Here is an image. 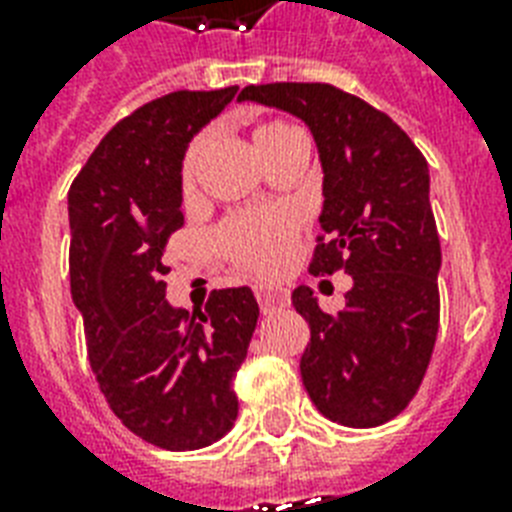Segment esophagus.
Listing matches in <instances>:
<instances>
[{
	"mask_svg": "<svg viewBox=\"0 0 512 512\" xmlns=\"http://www.w3.org/2000/svg\"><path fill=\"white\" fill-rule=\"evenodd\" d=\"M257 303H260V311L263 313H273L284 308L289 303L287 292H281V289H271V287H260L257 289Z\"/></svg>",
	"mask_w": 512,
	"mask_h": 512,
	"instance_id": "obj_1",
	"label": "esophagus"
}]
</instances>
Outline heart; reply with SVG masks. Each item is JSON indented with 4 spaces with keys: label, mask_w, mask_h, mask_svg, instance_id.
I'll return each mask as SVG.
<instances>
[{
    "label": "heart",
    "mask_w": 512,
    "mask_h": 512,
    "mask_svg": "<svg viewBox=\"0 0 512 512\" xmlns=\"http://www.w3.org/2000/svg\"><path fill=\"white\" fill-rule=\"evenodd\" d=\"M257 156L268 164L284 148L305 143L297 127L284 119H265L252 130ZM209 135L201 132L188 143L180 162V193L183 199H191L199 188L201 167L207 162ZM297 239V225L287 212H241L231 215L217 225L215 247L236 268L252 273V276H273L284 268L292 255Z\"/></svg>",
    "instance_id": "heart-1"
}]
</instances>
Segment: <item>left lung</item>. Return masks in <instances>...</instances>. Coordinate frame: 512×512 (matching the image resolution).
Instances as JSON below:
<instances>
[{
    "instance_id": "obj_1",
    "label": "left lung",
    "mask_w": 512,
    "mask_h": 512,
    "mask_svg": "<svg viewBox=\"0 0 512 512\" xmlns=\"http://www.w3.org/2000/svg\"><path fill=\"white\" fill-rule=\"evenodd\" d=\"M257 100L311 127L324 167V212L311 271H345L353 289L329 316L311 287L292 292L311 342L300 358L324 417L377 428L420 390L438 335L441 241L428 196V162L380 108L321 82L249 84Z\"/></svg>"
}]
</instances>
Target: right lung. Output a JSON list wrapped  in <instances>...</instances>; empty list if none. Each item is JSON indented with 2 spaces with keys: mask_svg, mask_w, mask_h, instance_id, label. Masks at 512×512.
Wrapping results in <instances>:
<instances>
[{
  "mask_svg": "<svg viewBox=\"0 0 512 512\" xmlns=\"http://www.w3.org/2000/svg\"><path fill=\"white\" fill-rule=\"evenodd\" d=\"M239 87L143 103L92 151L68 191L71 295L111 412L148 444L191 452L233 428V380L255 335L249 287L212 289L191 316L167 303L164 252L185 225L180 162Z\"/></svg>",
  "mask_w": 512,
  "mask_h": 512,
  "instance_id": "obj_1",
  "label": "right lung"
}]
</instances>
